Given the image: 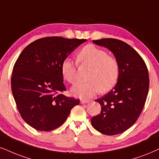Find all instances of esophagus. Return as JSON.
<instances>
[{"label": "esophagus", "mask_w": 159, "mask_h": 159, "mask_svg": "<svg viewBox=\"0 0 159 159\" xmlns=\"http://www.w3.org/2000/svg\"><path fill=\"white\" fill-rule=\"evenodd\" d=\"M89 100H81V103H83V104H86V103H89Z\"/></svg>", "instance_id": "obj_1"}]
</instances>
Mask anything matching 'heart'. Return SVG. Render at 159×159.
<instances>
[{
    "instance_id": "obj_1",
    "label": "heart",
    "mask_w": 159,
    "mask_h": 159,
    "mask_svg": "<svg viewBox=\"0 0 159 159\" xmlns=\"http://www.w3.org/2000/svg\"><path fill=\"white\" fill-rule=\"evenodd\" d=\"M78 62L91 67L86 82H78L72 88L76 97L90 98L99 92L111 90L117 83L120 75V65L117 59L108 55L105 50L92 45L84 46L78 53ZM62 76L69 83L76 80V64L70 59H64L61 66Z\"/></svg>"
}]
</instances>
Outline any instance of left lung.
Returning a JSON list of instances; mask_svg holds the SVG:
<instances>
[{
	"label": "left lung",
	"instance_id": "obj_1",
	"mask_svg": "<svg viewBox=\"0 0 159 159\" xmlns=\"http://www.w3.org/2000/svg\"><path fill=\"white\" fill-rule=\"evenodd\" d=\"M93 43L111 51L120 65V75L114 89L95 101L101 111L92 118V126L106 135L125 131L142 113L149 89L145 62L137 52L121 40L101 39Z\"/></svg>",
	"mask_w": 159,
	"mask_h": 159
}]
</instances>
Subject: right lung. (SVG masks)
<instances>
[{"instance_id":"right-lung-1","label":"right lung","mask_w":159,"mask_h":159,"mask_svg":"<svg viewBox=\"0 0 159 159\" xmlns=\"http://www.w3.org/2000/svg\"><path fill=\"white\" fill-rule=\"evenodd\" d=\"M86 39L45 37L26 46L14 65L11 91L27 124L42 131L61 125L80 100L68 98L61 66L64 59Z\"/></svg>"}]
</instances>
